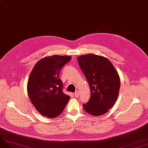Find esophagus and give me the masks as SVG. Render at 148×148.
Instances as JSON below:
<instances>
[{"instance_id":"1","label":"esophagus","mask_w":148,"mask_h":148,"mask_svg":"<svg viewBox=\"0 0 148 148\" xmlns=\"http://www.w3.org/2000/svg\"><path fill=\"white\" fill-rule=\"evenodd\" d=\"M74 95L75 97H79V92L78 91H76L74 93Z\"/></svg>"}]
</instances>
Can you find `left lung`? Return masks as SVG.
I'll return each instance as SVG.
<instances>
[{
    "instance_id": "left-lung-1",
    "label": "left lung",
    "mask_w": 148,
    "mask_h": 148,
    "mask_svg": "<svg viewBox=\"0 0 148 148\" xmlns=\"http://www.w3.org/2000/svg\"><path fill=\"white\" fill-rule=\"evenodd\" d=\"M77 60L91 91L90 99L83 107L92 116L106 114L114 105L119 92L120 78L116 68L106 58L94 54L82 55Z\"/></svg>"
}]
</instances>
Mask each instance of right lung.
<instances>
[{
	"label": "right lung",
	"instance_id": "right-lung-1",
	"mask_svg": "<svg viewBox=\"0 0 148 148\" xmlns=\"http://www.w3.org/2000/svg\"><path fill=\"white\" fill-rule=\"evenodd\" d=\"M71 59L69 56L45 57L32 69L27 82V93L32 103L42 116L56 117L66 107L70 97L63 92V83L59 74Z\"/></svg>",
	"mask_w": 148,
	"mask_h": 148
}]
</instances>
